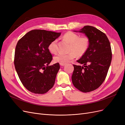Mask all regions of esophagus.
I'll list each match as a JSON object with an SVG mask.
<instances>
[{"mask_svg": "<svg viewBox=\"0 0 125 125\" xmlns=\"http://www.w3.org/2000/svg\"><path fill=\"white\" fill-rule=\"evenodd\" d=\"M59 64L61 66H63L64 65H65V63H59Z\"/></svg>", "mask_w": 125, "mask_h": 125, "instance_id": "obj_1", "label": "esophagus"}]
</instances>
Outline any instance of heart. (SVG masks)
<instances>
[{
    "label": "heart",
    "mask_w": 125,
    "mask_h": 125,
    "mask_svg": "<svg viewBox=\"0 0 125 125\" xmlns=\"http://www.w3.org/2000/svg\"><path fill=\"white\" fill-rule=\"evenodd\" d=\"M63 39L70 44L68 54L59 53L54 57L56 62L67 63L73 59L78 56H83L88 51L90 41L87 36H80L79 34L74 32L69 31L63 35ZM48 50L51 53L55 54L57 52V40L52 41L48 44Z\"/></svg>",
    "instance_id": "heart-1"
}]
</instances>
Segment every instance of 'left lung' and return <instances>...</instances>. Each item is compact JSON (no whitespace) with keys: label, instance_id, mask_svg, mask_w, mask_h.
I'll use <instances>...</instances> for the list:
<instances>
[{"label":"left lung","instance_id":"obj_1","mask_svg":"<svg viewBox=\"0 0 125 125\" xmlns=\"http://www.w3.org/2000/svg\"><path fill=\"white\" fill-rule=\"evenodd\" d=\"M84 33L90 41L86 53L77 60L83 67L73 65L71 79L73 85L82 92H89L103 83L110 66L112 52L110 42L103 32L95 27L86 25L79 31Z\"/></svg>","mask_w":125,"mask_h":125}]
</instances>
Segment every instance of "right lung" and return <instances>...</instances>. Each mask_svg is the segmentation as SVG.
Wrapping results in <instances>:
<instances>
[{"label":"right lung","mask_w":125,"mask_h":125,"mask_svg":"<svg viewBox=\"0 0 125 125\" xmlns=\"http://www.w3.org/2000/svg\"><path fill=\"white\" fill-rule=\"evenodd\" d=\"M61 33L33 30L18 41L14 64L22 84L29 91L43 94L54 86L59 63L48 66L52 59L48 44Z\"/></svg>","instance_id":"add662e5"}]
</instances>
